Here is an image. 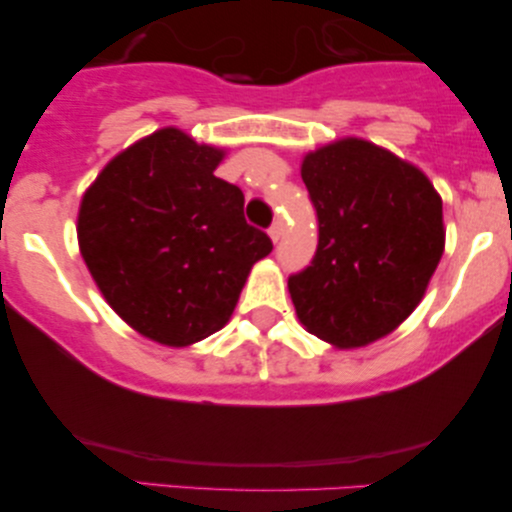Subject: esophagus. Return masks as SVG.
<instances>
[{"mask_svg":"<svg viewBox=\"0 0 512 512\" xmlns=\"http://www.w3.org/2000/svg\"><path fill=\"white\" fill-rule=\"evenodd\" d=\"M282 233H284V223L282 221H275V223H272V226H270V230H268V235H270V240L272 242H279V237H282Z\"/></svg>","mask_w":512,"mask_h":512,"instance_id":"34e87169","label":"esophagus"}]
</instances>
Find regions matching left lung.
I'll return each mask as SVG.
<instances>
[{
    "label": "left lung",
    "mask_w": 512,
    "mask_h": 512,
    "mask_svg": "<svg viewBox=\"0 0 512 512\" xmlns=\"http://www.w3.org/2000/svg\"><path fill=\"white\" fill-rule=\"evenodd\" d=\"M300 174L319 221L312 263L289 277L300 324L338 347L380 340L438 268L443 200L415 165L356 137L307 153Z\"/></svg>",
    "instance_id": "8db88e82"
}]
</instances>
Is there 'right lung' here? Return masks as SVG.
Instances as JSON below:
<instances>
[{
    "mask_svg": "<svg viewBox=\"0 0 512 512\" xmlns=\"http://www.w3.org/2000/svg\"><path fill=\"white\" fill-rule=\"evenodd\" d=\"M223 151L163 128L97 174L79 209V247L102 296L146 338L186 347L226 326L270 237L244 195L214 174Z\"/></svg>",
    "mask_w": 512,
    "mask_h": 512,
    "instance_id": "right-lung-1",
    "label": "right lung"
}]
</instances>
